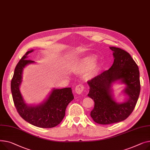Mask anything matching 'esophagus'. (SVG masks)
<instances>
[{
    "instance_id": "1",
    "label": "esophagus",
    "mask_w": 150,
    "mask_h": 150,
    "mask_svg": "<svg viewBox=\"0 0 150 150\" xmlns=\"http://www.w3.org/2000/svg\"><path fill=\"white\" fill-rule=\"evenodd\" d=\"M84 90V86L82 84H79L77 85L75 88V92L78 94H81Z\"/></svg>"
}]
</instances>
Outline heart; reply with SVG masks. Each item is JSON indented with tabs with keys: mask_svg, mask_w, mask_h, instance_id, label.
I'll list each match as a JSON object with an SVG mask.
<instances>
[{
	"mask_svg": "<svg viewBox=\"0 0 150 150\" xmlns=\"http://www.w3.org/2000/svg\"><path fill=\"white\" fill-rule=\"evenodd\" d=\"M96 57L93 56H88L81 59L73 65V71L78 74L84 73V77L86 80H91L98 73V66L94 64Z\"/></svg>",
	"mask_w": 150,
	"mask_h": 150,
	"instance_id": "heart-1",
	"label": "heart"
}]
</instances>
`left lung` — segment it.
Masks as SVG:
<instances>
[{
	"label": "left lung",
	"instance_id": "left-lung-1",
	"mask_svg": "<svg viewBox=\"0 0 150 150\" xmlns=\"http://www.w3.org/2000/svg\"><path fill=\"white\" fill-rule=\"evenodd\" d=\"M110 48L114 58L111 68L87 82L90 86L88 96L94 102L91 117L102 125L125 120L134 110L140 91L139 70L133 59L121 48ZM117 80L126 85L124 91L128 99L123 103H117L113 98L111 86Z\"/></svg>",
	"mask_w": 150,
	"mask_h": 150
}]
</instances>
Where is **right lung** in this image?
I'll return each mask as SVG.
<instances>
[{
  "instance_id": "1",
  "label": "right lung",
  "mask_w": 150,
  "mask_h": 150,
  "mask_svg": "<svg viewBox=\"0 0 150 150\" xmlns=\"http://www.w3.org/2000/svg\"><path fill=\"white\" fill-rule=\"evenodd\" d=\"M33 50L27 51L17 64L11 82V90L15 107L19 115L25 121L36 127L52 128L63 120L67 107L74 99L71 88L52 90L46 100L38 105H28L23 100L19 87L22 80L23 68L34 61L28 60V54Z\"/></svg>"
}]
</instances>
